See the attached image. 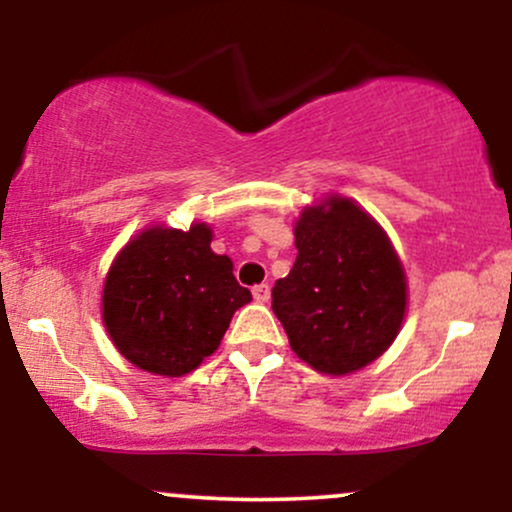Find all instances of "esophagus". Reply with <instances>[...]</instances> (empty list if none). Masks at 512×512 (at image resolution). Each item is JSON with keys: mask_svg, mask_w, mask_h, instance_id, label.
I'll list each match as a JSON object with an SVG mask.
<instances>
[{"mask_svg": "<svg viewBox=\"0 0 512 512\" xmlns=\"http://www.w3.org/2000/svg\"><path fill=\"white\" fill-rule=\"evenodd\" d=\"M252 296H255L257 303H267L269 296H272V291H269V284H257L255 289H252Z\"/></svg>", "mask_w": 512, "mask_h": 512, "instance_id": "obj_1", "label": "esophagus"}]
</instances>
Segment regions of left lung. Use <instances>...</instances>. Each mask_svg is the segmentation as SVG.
Here are the masks:
<instances>
[{
  "mask_svg": "<svg viewBox=\"0 0 512 512\" xmlns=\"http://www.w3.org/2000/svg\"><path fill=\"white\" fill-rule=\"evenodd\" d=\"M296 262L272 289V310L298 358L344 375L395 342L407 281L390 240L366 211L334 197L296 223Z\"/></svg>",
  "mask_w": 512,
  "mask_h": 512,
  "instance_id": "1",
  "label": "left lung"
}]
</instances>
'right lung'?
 <instances>
[{
	"label": "right lung",
	"instance_id": "add662e5",
	"mask_svg": "<svg viewBox=\"0 0 512 512\" xmlns=\"http://www.w3.org/2000/svg\"><path fill=\"white\" fill-rule=\"evenodd\" d=\"M211 228H149L125 245L103 289V320L120 354L149 373L195 370L252 301L233 262L211 252Z\"/></svg>",
	"mask_w": 512,
	"mask_h": 512
}]
</instances>
